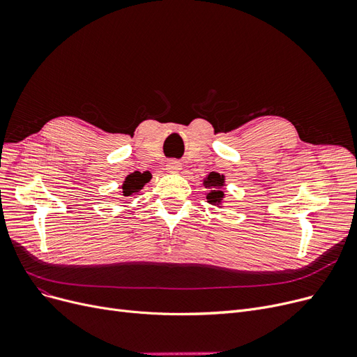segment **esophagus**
Listing matches in <instances>:
<instances>
[{
	"mask_svg": "<svg viewBox=\"0 0 357 357\" xmlns=\"http://www.w3.org/2000/svg\"><path fill=\"white\" fill-rule=\"evenodd\" d=\"M181 169H182V163L179 160H169L166 163V170H169V172H179Z\"/></svg>",
	"mask_w": 357,
	"mask_h": 357,
	"instance_id": "obj_1",
	"label": "esophagus"
}]
</instances>
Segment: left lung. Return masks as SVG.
I'll list each match as a JSON object with an SVG mask.
<instances>
[{
	"instance_id": "obj_1",
	"label": "left lung",
	"mask_w": 357,
	"mask_h": 357,
	"mask_svg": "<svg viewBox=\"0 0 357 357\" xmlns=\"http://www.w3.org/2000/svg\"><path fill=\"white\" fill-rule=\"evenodd\" d=\"M203 185L206 187V199L211 206L222 208L223 199H225V187H226V178L217 172H210L206 178H203Z\"/></svg>"
}]
</instances>
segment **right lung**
<instances>
[{
	"label": "right lung",
	"mask_w": 357,
	"mask_h": 357,
	"mask_svg": "<svg viewBox=\"0 0 357 357\" xmlns=\"http://www.w3.org/2000/svg\"><path fill=\"white\" fill-rule=\"evenodd\" d=\"M150 179H151L150 172H138V170H135V172L130 174L126 179H123L121 185V195L127 198L131 195H135L137 192H140L144 188V185L150 182Z\"/></svg>",
	"instance_id": "1"
}]
</instances>
